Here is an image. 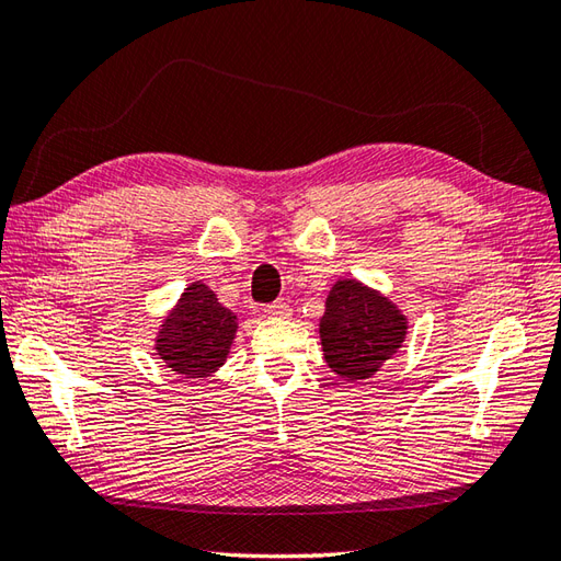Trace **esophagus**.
Listing matches in <instances>:
<instances>
[{
    "mask_svg": "<svg viewBox=\"0 0 561 561\" xmlns=\"http://www.w3.org/2000/svg\"><path fill=\"white\" fill-rule=\"evenodd\" d=\"M265 316L272 320H287L291 316V308L284 301H274V304L265 306Z\"/></svg>",
    "mask_w": 561,
    "mask_h": 561,
    "instance_id": "34e87169",
    "label": "esophagus"
}]
</instances>
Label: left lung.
<instances>
[{
	"label": "left lung",
	"instance_id": "obj_1",
	"mask_svg": "<svg viewBox=\"0 0 561 561\" xmlns=\"http://www.w3.org/2000/svg\"><path fill=\"white\" fill-rule=\"evenodd\" d=\"M408 330L410 318L390 296L354 277L332 284L318 323L328 368L350 383L378 374L402 350Z\"/></svg>",
	"mask_w": 561,
	"mask_h": 561
}]
</instances>
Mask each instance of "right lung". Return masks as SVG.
Listing matches in <instances>:
<instances>
[{"label": "right lung", "mask_w": 561, "mask_h": 561, "mask_svg": "<svg viewBox=\"0 0 561 561\" xmlns=\"http://www.w3.org/2000/svg\"><path fill=\"white\" fill-rule=\"evenodd\" d=\"M238 332V313L226 308L205 282H190L163 316L153 352L175 376L205 380L226 364Z\"/></svg>", "instance_id": "add662e5"}]
</instances>
